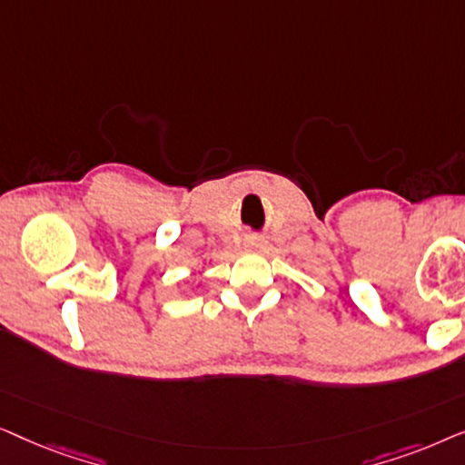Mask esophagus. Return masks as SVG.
Here are the masks:
<instances>
[{
  "instance_id": "obj_1",
  "label": "esophagus",
  "mask_w": 465,
  "mask_h": 465,
  "mask_svg": "<svg viewBox=\"0 0 465 465\" xmlns=\"http://www.w3.org/2000/svg\"><path fill=\"white\" fill-rule=\"evenodd\" d=\"M247 247H250V250H262L264 247V241L260 239V237H252V239H247Z\"/></svg>"
}]
</instances>
